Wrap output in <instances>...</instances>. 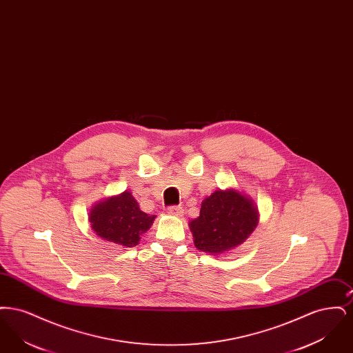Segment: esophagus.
I'll return each mask as SVG.
<instances>
[{
	"label": "esophagus",
	"instance_id": "esophagus-1",
	"mask_svg": "<svg viewBox=\"0 0 353 353\" xmlns=\"http://www.w3.org/2000/svg\"><path fill=\"white\" fill-rule=\"evenodd\" d=\"M167 213L169 216H173V217H183L184 209L181 206H169L167 209Z\"/></svg>",
	"mask_w": 353,
	"mask_h": 353
}]
</instances>
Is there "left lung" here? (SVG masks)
I'll return each mask as SVG.
<instances>
[{"label": "left lung", "instance_id": "1", "mask_svg": "<svg viewBox=\"0 0 353 353\" xmlns=\"http://www.w3.org/2000/svg\"><path fill=\"white\" fill-rule=\"evenodd\" d=\"M258 206L234 188L219 189L201 203L200 217L189 222L194 246L212 255L226 254L242 245L256 228Z\"/></svg>", "mask_w": 353, "mask_h": 353}]
</instances>
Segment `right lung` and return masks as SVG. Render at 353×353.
I'll use <instances>...</instances> for the list:
<instances>
[{"label": "right lung", "instance_id": "1", "mask_svg": "<svg viewBox=\"0 0 353 353\" xmlns=\"http://www.w3.org/2000/svg\"><path fill=\"white\" fill-rule=\"evenodd\" d=\"M156 219L139 208L130 190L98 201L88 213L91 229L101 239L121 248L139 245L141 235L147 233Z\"/></svg>", "mask_w": 353, "mask_h": 353}]
</instances>
